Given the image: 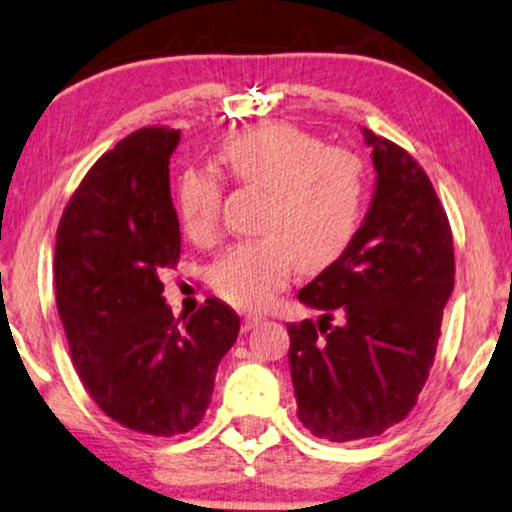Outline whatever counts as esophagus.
I'll return each instance as SVG.
<instances>
[{
    "label": "esophagus",
    "instance_id": "esophagus-1",
    "mask_svg": "<svg viewBox=\"0 0 512 512\" xmlns=\"http://www.w3.org/2000/svg\"><path fill=\"white\" fill-rule=\"evenodd\" d=\"M258 322H261V317H256V315H247V317H244V320H242V331H251V329L256 327Z\"/></svg>",
    "mask_w": 512,
    "mask_h": 512
}]
</instances>
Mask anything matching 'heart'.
<instances>
[{
    "mask_svg": "<svg viewBox=\"0 0 512 512\" xmlns=\"http://www.w3.org/2000/svg\"><path fill=\"white\" fill-rule=\"evenodd\" d=\"M235 181L263 190L261 237L230 247L209 272L211 287L235 308L261 310L289 282L296 263L322 270L360 230L367 169L355 152L324 148L294 124L270 122L237 131L221 145ZM221 178L188 167L176 181V214L195 244L218 237Z\"/></svg>",
    "mask_w": 512,
    "mask_h": 512,
    "instance_id": "1",
    "label": "heart"
}]
</instances>
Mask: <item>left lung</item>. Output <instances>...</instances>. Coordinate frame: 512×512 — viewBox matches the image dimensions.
Instances as JSON below:
<instances>
[{
    "label": "left lung",
    "mask_w": 512,
    "mask_h": 512,
    "mask_svg": "<svg viewBox=\"0 0 512 512\" xmlns=\"http://www.w3.org/2000/svg\"><path fill=\"white\" fill-rule=\"evenodd\" d=\"M362 134L376 169L367 216L298 291L324 315L287 324L296 414L329 442L381 435L414 409L454 291L451 228L426 171L400 145Z\"/></svg>",
    "instance_id": "left-lung-1"
}]
</instances>
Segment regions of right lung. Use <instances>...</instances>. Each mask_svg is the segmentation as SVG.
Returning a JSON list of instances; mask_svg holds the SVG:
<instances>
[{
    "label": "right lung",
    "mask_w": 512,
    "mask_h": 512,
    "mask_svg": "<svg viewBox=\"0 0 512 512\" xmlns=\"http://www.w3.org/2000/svg\"><path fill=\"white\" fill-rule=\"evenodd\" d=\"M181 131L145 126L98 159L56 232V305L91 400L136 433H188L209 409L240 317L218 298L176 320L159 280L181 256L169 157Z\"/></svg>",
    "instance_id": "add662e5"
}]
</instances>
